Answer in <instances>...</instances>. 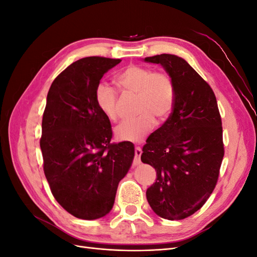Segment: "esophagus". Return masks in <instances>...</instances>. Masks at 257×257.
Returning <instances> with one entry per match:
<instances>
[{
	"mask_svg": "<svg viewBox=\"0 0 257 257\" xmlns=\"http://www.w3.org/2000/svg\"><path fill=\"white\" fill-rule=\"evenodd\" d=\"M143 151L139 147H135V158H134V165L141 164V155Z\"/></svg>",
	"mask_w": 257,
	"mask_h": 257,
	"instance_id": "esophagus-1",
	"label": "esophagus"
}]
</instances>
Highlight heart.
Here are the masks:
<instances>
[{
  "mask_svg": "<svg viewBox=\"0 0 257 257\" xmlns=\"http://www.w3.org/2000/svg\"><path fill=\"white\" fill-rule=\"evenodd\" d=\"M116 85L126 94L136 95L134 118L122 121L114 128V135L121 142H142L159 122L168 118L175 104L176 89L172 77L166 72H154L150 67L128 65L115 76ZM95 103L106 118H118V95L108 85L100 83L95 90Z\"/></svg>",
  "mask_w": 257,
  "mask_h": 257,
  "instance_id": "heart-1",
  "label": "heart"
}]
</instances>
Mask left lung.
<instances>
[{
	"label": "left lung",
	"mask_w": 257,
	"mask_h": 257,
	"mask_svg": "<svg viewBox=\"0 0 257 257\" xmlns=\"http://www.w3.org/2000/svg\"><path fill=\"white\" fill-rule=\"evenodd\" d=\"M172 77L175 104L169 118L148 137L142 162L157 170L148 203L163 219L183 220L211 195L224 157L222 120L211 87L175 54L145 58Z\"/></svg>",
	"instance_id": "1"
}]
</instances>
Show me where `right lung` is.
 <instances>
[{"mask_svg":"<svg viewBox=\"0 0 257 257\" xmlns=\"http://www.w3.org/2000/svg\"><path fill=\"white\" fill-rule=\"evenodd\" d=\"M120 59L88 57L53 80L43 114L41 149L53 197L68 213L96 220L112 209L118 184L133 162L130 142L111 144L110 121L95 103V90Z\"/></svg>","mask_w":257,"mask_h":257,"instance_id":"obj_1","label":"right lung"}]
</instances>
